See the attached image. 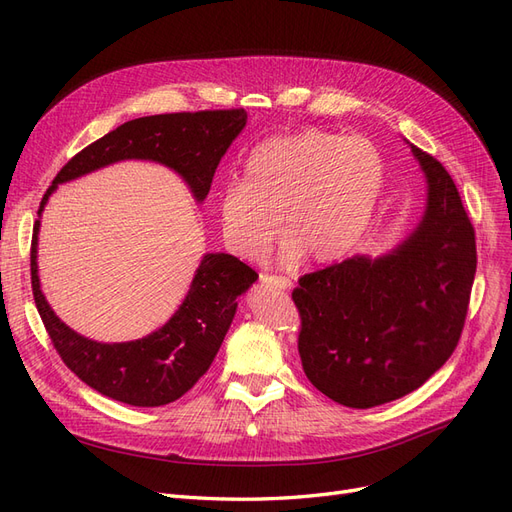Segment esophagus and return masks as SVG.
Segmentation results:
<instances>
[{"label":"esophagus","mask_w":512,"mask_h":512,"mask_svg":"<svg viewBox=\"0 0 512 512\" xmlns=\"http://www.w3.org/2000/svg\"><path fill=\"white\" fill-rule=\"evenodd\" d=\"M260 280H262V284H267V286H273V288H280V290H288V288H292V280L290 277H284V275H260Z\"/></svg>","instance_id":"obj_1"}]
</instances>
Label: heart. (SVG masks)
<instances>
[{
    "instance_id": "obj_1",
    "label": "heart",
    "mask_w": 512,
    "mask_h": 512,
    "mask_svg": "<svg viewBox=\"0 0 512 512\" xmlns=\"http://www.w3.org/2000/svg\"><path fill=\"white\" fill-rule=\"evenodd\" d=\"M384 183L380 151L363 136L303 130L271 138L247 158L243 181L218 196L222 239L232 254L256 260L284 224V262L309 256L329 265L361 243Z\"/></svg>"
}]
</instances>
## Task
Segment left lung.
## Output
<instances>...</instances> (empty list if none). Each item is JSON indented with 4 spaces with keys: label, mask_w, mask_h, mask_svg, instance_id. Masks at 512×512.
Listing matches in <instances>:
<instances>
[{
    "label": "left lung",
    "mask_w": 512,
    "mask_h": 512,
    "mask_svg": "<svg viewBox=\"0 0 512 512\" xmlns=\"http://www.w3.org/2000/svg\"><path fill=\"white\" fill-rule=\"evenodd\" d=\"M410 149L427 179L423 220L389 254L307 273L292 292L305 376L348 408L389 404L425 384L453 354L468 314L474 228L446 168Z\"/></svg>",
    "instance_id": "1"
}]
</instances>
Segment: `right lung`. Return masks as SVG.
<instances>
[{
    "mask_svg": "<svg viewBox=\"0 0 512 512\" xmlns=\"http://www.w3.org/2000/svg\"><path fill=\"white\" fill-rule=\"evenodd\" d=\"M245 123L243 108L132 119L76 153L46 190L32 239L34 301L61 361L100 395L128 406L156 408L188 393L211 367L237 314V299L258 280V273L230 254H205L183 303L158 331L134 342H94L61 322L40 288L38 232L49 196L59 183L108 164L149 160L175 170L196 203H203L215 168Z\"/></svg>",
    "mask_w": 512,
    "mask_h": 512,
    "instance_id": "obj_1",
    "label": "right lung"
}]
</instances>
